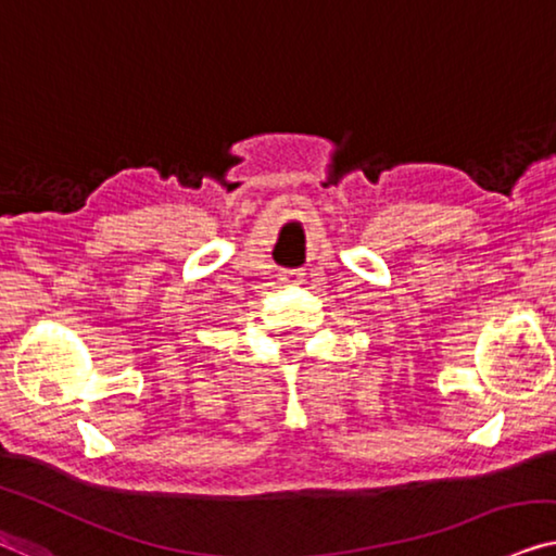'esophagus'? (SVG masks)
<instances>
[{"label": "esophagus", "instance_id": "esophagus-1", "mask_svg": "<svg viewBox=\"0 0 556 556\" xmlns=\"http://www.w3.org/2000/svg\"><path fill=\"white\" fill-rule=\"evenodd\" d=\"M279 281L281 285H302L304 281V271L302 269H281L279 271Z\"/></svg>", "mask_w": 556, "mask_h": 556}]
</instances>
